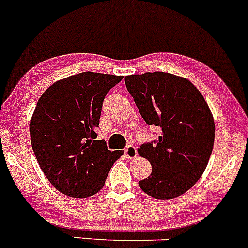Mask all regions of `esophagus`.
Listing matches in <instances>:
<instances>
[{"mask_svg": "<svg viewBox=\"0 0 248 248\" xmlns=\"http://www.w3.org/2000/svg\"><path fill=\"white\" fill-rule=\"evenodd\" d=\"M136 155H138V150H136V148L134 146H127L124 148V156L127 158L132 160V158L136 157Z\"/></svg>", "mask_w": 248, "mask_h": 248, "instance_id": "1", "label": "esophagus"}]
</instances>
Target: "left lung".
Returning a JSON list of instances; mask_svg holds the SVG:
<instances>
[{"label": "left lung", "instance_id": "8db88e82", "mask_svg": "<svg viewBox=\"0 0 248 248\" xmlns=\"http://www.w3.org/2000/svg\"><path fill=\"white\" fill-rule=\"evenodd\" d=\"M129 94L158 139L139 149L152 164L139 182L147 195L172 199L186 192L203 175L215 142V122L205 99L187 79L166 72L124 77Z\"/></svg>", "mask_w": 248, "mask_h": 248}]
</instances>
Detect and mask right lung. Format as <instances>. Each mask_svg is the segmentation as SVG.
Segmentation results:
<instances>
[{"instance_id":"1","label":"right lung","mask_w":248,"mask_h":248,"mask_svg":"<svg viewBox=\"0 0 248 248\" xmlns=\"http://www.w3.org/2000/svg\"><path fill=\"white\" fill-rule=\"evenodd\" d=\"M121 80V76L78 73L51 85L37 102L31 146L44 175L64 195H95L124 154L96 140L105 96Z\"/></svg>"}]
</instances>
